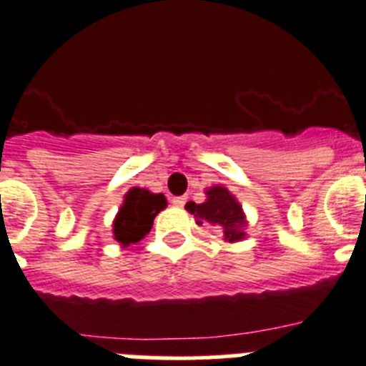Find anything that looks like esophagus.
<instances>
[{
  "mask_svg": "<svg viewBox=\"0 0 366 366\" xmlns=\"http://www.w3.org/2000/svg\"><path fill=\"white\" fill-rule=\"evenodd\" d=\"M173 204L174 207H184L186 204V197H174Z\"/></svg>",
  "mask_w": 366,
  "mask_h": 366,
  "instance_id": "obj_1",
  "label": "esophagus"
}]
</instances>
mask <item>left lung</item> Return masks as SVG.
Returning <instances> with one entry per match:
<instances>
[{
	"instance_id": "obj_1",
	"label": "left lung",
	"mask_w": 366,
	"mask_h": 366,
	"mask_svg": "<svg viewBox=\"0 0 366 366\" xmlns=\"http://www.w3.org/2000/svg\"><path fill=\"white\" fill-rule=\"evenodd\" d=\"M208 199L202 204L188 202L186 210L192 212L197 217V223L201 225L202 221H208L212 225L219 227V230L225 236V240L234 242L244 238V212L227 188H210L207 192Z\"/></svg>"
}]
</instances>
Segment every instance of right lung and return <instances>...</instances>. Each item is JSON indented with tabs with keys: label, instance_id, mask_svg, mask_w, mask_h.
I'll return each instance as SVG.
<instances>
[{
	"label": "right lung",
	"instance_id": "add662e5",
	"mask_svg": "<svg viewBox=\"0 0 366 366\" xmlns=\"http://www.w3.org/2000/svg\"><path fill=\"white\" fill-rule=\"evenodd\" d=\"M167 201L162 193H150L147 189L132 188L126 193L124 204L113 223L115 240L122 245L137 244L143 236L152 229L154 217L159 210H164Z\"/></svg>",
	"mask_w": 366,
	"mask_h": 366
}]
</instances>
